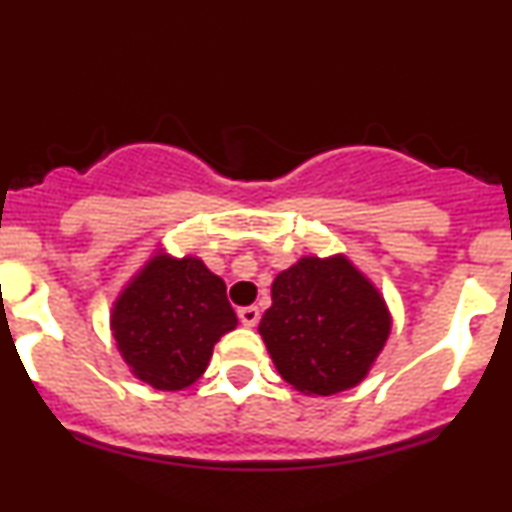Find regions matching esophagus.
Masks as SVG:
<instances>
[{
    "label": "esophagus",
    "instance_id": "34e87169",
    "mask_svg": "<svg viewBox=\"0 0 512 512\" xmlns=\"http://www.w3.org/2000/svg\"><path fill=\"white\" fill-rule=\"evenodd\" d=\"M238 320L243 322L245 327H255L260 322V308L255 305H248V308H238Z\"/></svg>",
    "mask_w": 512,
    "mask_h": 512
}]
</instances>
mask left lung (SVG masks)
Returning <instances> with one entry per match:
<instances>
[{
	"mask_svg": "<svg viewBox=\"0 0 512 512\" xmlns=\"http://www.w3.org/2000/svg\"><path fill=\"white\" fill-rule=\"evenodd\" d=\"M260 334L286 383L327 397L366 378L390 334V315L349 260L303 257L274 279Z\"/></svg>",
	"mask_w": 512,
	"mask_h": 512,
	"instance_id": "obj_1",
	"label": "left lung"
}]
</instances>
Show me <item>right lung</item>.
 I'll list each match as a JSON object with an SVG mask.
<instances>
[{
  "mask_svg": "<svg viewBox=\"0 0 512 512\" xmlns=\"http://www.w3.org/2000/svg\"><path fill=\"white\" fill-rule=\"evenodd\" d=\"M117 349L156 390H182L209 366L221 334L238 325L226 284L202 260L156 257L113 308Z\"/></svg>",
  "mask_w": 512,
  "mask_h": 512,
  "instance_id": "add662e5",
  "label": "right lung"
}]
</instances>
